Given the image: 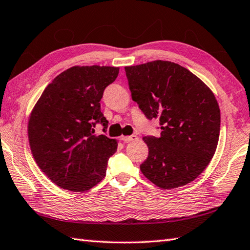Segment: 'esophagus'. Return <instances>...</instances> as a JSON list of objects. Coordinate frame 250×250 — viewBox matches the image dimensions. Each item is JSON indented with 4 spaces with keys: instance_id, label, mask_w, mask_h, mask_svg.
Segmentation results:
<instances>
[{
    "instance_id": "1",
    "label": "esophagus",
    "mask_w": 250,
    "mask_h": 250,
    "mask_svg": "<svg viewBox=\"0 0 250 250\" xmlns=\"http://www.w3.org/2000/svg\"><path fill=\"white\" fill-rule=\"evenodd\" d=\"M121 140H123L125 142H130V141H137L138 140V136L136 135H131V136H122Z\"/></svg>"
}]
</instances>
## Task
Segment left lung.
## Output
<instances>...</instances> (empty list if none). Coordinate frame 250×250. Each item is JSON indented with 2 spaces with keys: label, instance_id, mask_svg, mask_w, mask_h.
<instances>
[{
  "label": "left lung",
  "instance_id": "1",
  "mask_svg": "<svg viewBox=\"0 0 250 250\" xmlns=\"http://www.w3.org/2000/svg\"><path fill=\"white\" fill-rule=\"evenodd\" d=\"M132 101L148 120L159 121L160 136L143 138L148 156L143 175L171 189L200 175L213 158L220 132V110L213 92L183 66L153 61L126 66Z\"/></svg>",
  "mask_w": 250,
  "mask_h": 250
}]
</instances>
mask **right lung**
<instances>
[{"instance_id":"obj_1","label":"right lung","mask_w":250,"mask_h":250,"mask_svg":"<svg viewBox=\"0 0 250 250\" xmlns=\"http://www.w3.org/2000/svg\"><path fill=\"white\" fill-rule=\"evenodd\" d=\"M118 75L119 67L74 66L49 83L33 109L27 126L33 157L59 187L85 191L106 175L118 141L94 135V127L107 130L101 99Z\"/></svg>"}]
</instances>
